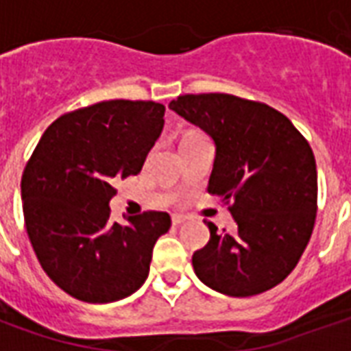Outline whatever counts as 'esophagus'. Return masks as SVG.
Wrapping results in <instances>:
<instances>
[{"label": "esophagus", "mask_w": 351, "mask_h": 351, "mask_svg": "<svg viewBox=\"0 0 351 351\" xmlns=\"http://www.w3.org/2000/svg\"><path fill=\"white\" fill-rule=\"evenodd\" d=\"M171 220H173V226H180V223H184L188 218L182 216V214H173V218H171Z\"/></svg>", "instance_id": "esophagus-1"}]
</instances>
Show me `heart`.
<instances>
[{"mask_svg":"<svg viewBox=\"0 0 351 351\" xmlns=\"http://www.w3.org/2000/svg\"><path fill=\"white\" fill-rule=\"evenodd\" d=\"M195 135H201V133H195V131H190V133H186V135H184V138H188V137H195Z\"/></svg>","mask_w":351,"mask_h":351,"instance_id":"obj_1","label":"heart"}]
</instances>
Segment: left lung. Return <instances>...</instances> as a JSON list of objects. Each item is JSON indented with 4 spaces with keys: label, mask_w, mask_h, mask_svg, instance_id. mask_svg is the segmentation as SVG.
<instances>
[{
    "label": "left lung",
    "mask_w": 351,
    "mask_h": 351,
    "mask_svg": "<svg viewBox=\"0 0 351 351\" xmlns=\"http://www.w3.org/2000/svg\"><path fill=\"white\" fill-rule=\"evenodd\" d=\"M169 108L213 137L208 193L229 205L235 231H218L193 254L197 278L216 291L250 297L271 289L299 263L314 229V152L289 118L231 93H186Z\"/></svg>",
    "instance_id": "1"
}]
</instances>
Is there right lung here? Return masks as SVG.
Here are the masks:
<instances>
[{
    "label": "right lung",
    "instance_id": "1",
    "mask_svg": "<svg viewBox=\"0 0 351 351\" xmlns=\"http://www.w3.org/2000/svg\"><path fill=\"white\" fill-rule=\"evenodd\" d=\"M156 101L112 99L50 123L22 173V210L43 271L84 302H112L145 284L167 213L110 221L114 182L138 175L163 130Z\"/></svg>",
    "mask_w": 351,
    "mask_h": 351
}]
</instances>
